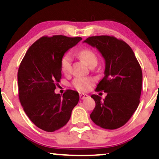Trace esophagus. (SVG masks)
Wrapping results in <instances>:
<instances>
[{
    "instance_id": "34e87169",
    "label": "esophagus",
    "mask_w": 159,
    "mask_h": 159,
    "mask_svg": "<svg viewBox=\"0 0 159 159\" xmlns=\"http://www.w3.org/2000/svg\"><path fill=\"white\" fill-rule=\"evenodd\" d=\"M89 96L87 94H84V93H80V99L83 100V99H85V98H88Z\"/></svg>"
}]
</instances>
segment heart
Masks as SVG:
<instances>
[{
    "instance_id": "b5f03b06",
    "label": "heart",
    "mask_w": 159,
    "mask_h": 159,
    "mask_svg": "<svg viewBox=\"0 0 159 159\" xmlns=\"http://www.w3.org/2000/svg\"><path fill=\"white\" fill-rule=\"evenodd\" d=\"M78 55L84 61V62L90 66L91 65L98 63V58L95 53L90 49H83L79 51ZM71 67V56L69 53H66L61 59V69L62 72L68 74L70 72ZM93 80L89 77H77L73 80L72 85L77 90L85 92L91 88Z\"/></svg>"
}]
</instances>
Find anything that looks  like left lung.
Masks as SVG:
<instances>
[{
    "instance_id": "8db88e82",
    "label": "left lung",
    "mask_w": 159,
    "mask_h": 159,
    "mask_svg": "<svg viewBox=\"0 0 159 159\" xmlns=\"http://www.w3.org/2000/svg\"><path fill=\"white\" fill-rule=\"evenodd\" d=\"M86 43L98 50L105 59L104 77L96 91L107 93L103 101L92 95L95 107L90 119L103 129H115L125 125L140 103L143 73L140 65L127 43L114 36H93Z\"/></svg>"
}]
</instances>
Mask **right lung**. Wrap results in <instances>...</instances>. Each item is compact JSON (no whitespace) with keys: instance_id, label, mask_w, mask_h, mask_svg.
<instances>
[{"instance_id":"1","label":"right lung","mask_w":159,"mask_h":159,"mask_svg":"<svg viewBox=\"0 0 159 159\" xmlns=\"http://www.w3.org/2000/svg\"><path fill=\"white\" fill-rule=\"evenodd\" d=\"M82 39L43 36L30 47L19 66V101L30 120L44 131L54 132L66 125L79 101L77 91L67 90L61 96L54 90L61 78V59Z\"/></svg>"}]
</instances>
